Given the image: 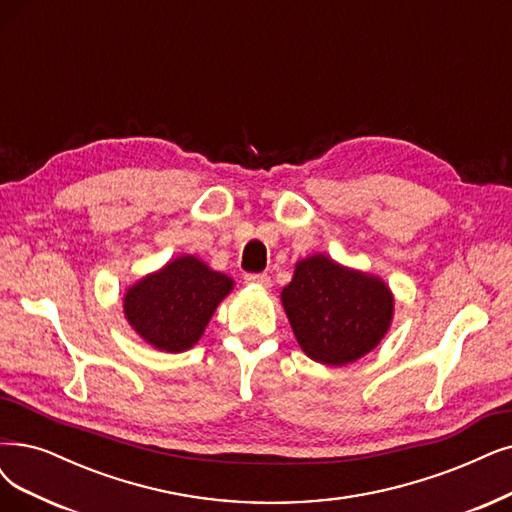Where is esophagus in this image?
I'll return each mask as SVG.
<instances>
[{"label": "esophagus", "mask_w": 512, "mask_h": 512, "mask_svg": "<svg viewBox=\"0 0 512 512\" xmlns=\"http://www.w3.org/2000/svg\"><path fill=\"white\" fill-rule=\"evenodd\" d=\"M244 280L249 282V285H257V287H263V289H268L272 285V278L268 274H246Z\"/></svg>", "instance_id": "34e87169"}]
</instances>
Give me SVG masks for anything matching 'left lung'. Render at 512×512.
Returning <instances> with one entry per match:
<instances>
[{
	"mask_svg": "<svg viewBox=\"0 0 512 512\" xmlns=\"http://www.w3.org/2000/svg\"><path fill=\"white\" fill-rule=\"evenodd\" d=\"M280 299L301 350L329 367L371 352L388 333L394 312L382 278L339 266L327 255L297 261Z\"/></svg>",
	"mask_w": 512,
	"mask_h": 512,
	"instance_id": "8db88e82",
	"label": "left lung"
}]
</instances>
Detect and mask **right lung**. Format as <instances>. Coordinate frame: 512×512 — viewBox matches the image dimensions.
Returning <instances> with one entry per match:
<instances>
[{
  "label": "right lung",
  "instance_id": "obj_1",
  "mask_svg": "<svg viewBox=\"0 0 512 512\" xmlns=\"http://www.w3.org/2000/svg\"><path fill=\"white\" fill-rule=\"evenodd\" d=\"M234 280L194 255H183L147 274L124 295V316L149 346L183 352L202 337Z\"/></svg>",
  "mask_w": 512,
  "mask_h": 512
}]
</instances>
